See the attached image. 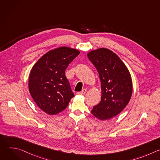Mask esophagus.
Wrapping results in <instances>:
<instances>
[{
  "label": "esophagus",
  "instance_id": "34e87169",
  "mask_svg": "<svg viewBox=\"0 0 160 160\" xmlns=\"http://www.w3.org/2000/svg\"><path fill=\"white\" fill-rule=\"evenodd\" d=\"M86 92H87V90H86L85 88H83L82 91H80V92H77V94H78V95H83V94H85Z\"/></svg>",
  "mask_w": 160,
  "mask_h": 160
}]
</instances>
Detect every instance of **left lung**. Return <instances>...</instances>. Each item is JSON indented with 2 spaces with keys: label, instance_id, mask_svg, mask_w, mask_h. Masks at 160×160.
Instances as JSON below:
<instances>
[{
  "label": "left lung",
  "instance_id": "8db88e82",
  "mask_svg": "<svg viewBox=\"0 0 160 160\" xmlns=\"http://www.w3.org/2000/svg\"><path fill=\"white\" fill-rule=\"evenodd\" d=\"M87 56L98 72L102 92L101 102L91 112L101 120H109L121 112L130 100L132 82L130 72L120 58L108 49L90 51Z\"/></svg>",
  "mask_w": 160,
  "mask_h": 160
}]
</instances>
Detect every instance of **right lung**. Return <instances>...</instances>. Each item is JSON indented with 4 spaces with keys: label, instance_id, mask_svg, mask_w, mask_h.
<instances>
[{
    "label": "right lung",
    "instance_id": "obj_1",
    "mask_svg": "<svg viewBox=\"0 0 160 160\" xmlns=\"http://www.w3.org/2000/svg\"><path fill=\"white\" fill-rule=\"evenodd\" d=\"M80 51L68 47L50 51L33 66L29 76L30 93L37 105L53 115L66 108L74 94L65 70Z\"/></svg>",
    "mask_w": 160,
    "mask_h": 160
}]
</instances>
